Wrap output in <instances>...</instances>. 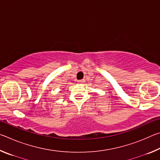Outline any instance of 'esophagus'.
Listing matches in <instances>:
<instances>
[{
    "label": "esophagus",
    "mask_w": 160,
    "mask_h": 160,
    "mask_svg": "<svg viewBox=\"0 0 160 160\" xmlns=\"http://www.w3.org/2000/svg\"><path fill=\"white\" fill-rule=\"evenodd\" d=\"M85 80H78V83H82V82H85Z\"/></svg>",
    "instance_id": "1"
}]
</instances>
